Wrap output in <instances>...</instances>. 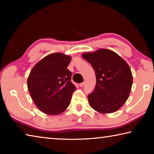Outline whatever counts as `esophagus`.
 <instances>
[{
    "instance_id": "1",
    "label": "esophagus",
    "mask_w": 154,
    "mask_h": 154,
    "mask_svg": "<svg viewBox=\"0 0 154 154\" xmlns=\"http://www.w3.org/2000/svg\"><path fill=\"white\" fill-rule=\"evenodd\" d=\"M85 85V82H83V83H80V84H79V86H80V87H83V86H84Z\"/></svg>"
}]
</instances>
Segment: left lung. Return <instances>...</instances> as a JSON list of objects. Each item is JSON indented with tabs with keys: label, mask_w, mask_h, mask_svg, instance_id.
Segmentation results:
<instances>
[{
	"label": "left lung",
	"mask_w": 154,
	"mask_h": 154,
	"mask_svg": "<svg viewBox=\"0 0 154 154\" xmlns=\"http://www.w3.org/2000/svg\"><path fill=\"white\" fill-rule=\"evenodd\" d=\"M82 57L95 71L94 90L88 96L91 107L101 113H111L122 107L128 98L132 75L128 64L118 54L100 49Z\"/></svg>",
	"instance_id": "1"
}]
</instances>
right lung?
<instances>
[{
  "instance_id": "right-lung-1",
  "label": "right lung",
  "mask_w": 154,
  "mask_h": 154,
  "mask_svg": "<svg viewBox=\"0 0 154 154\" xmlns=\"http://www.w3.org/2000/svg\"><path fill=\"white\" fill-rule=\"evenodd\" d=\"M71 57L61 53L45 56L32 68L28 78V90L37 108L48 115H58L71 103L76 90L67 69Z\"/></svg>"
}]
</instances>
